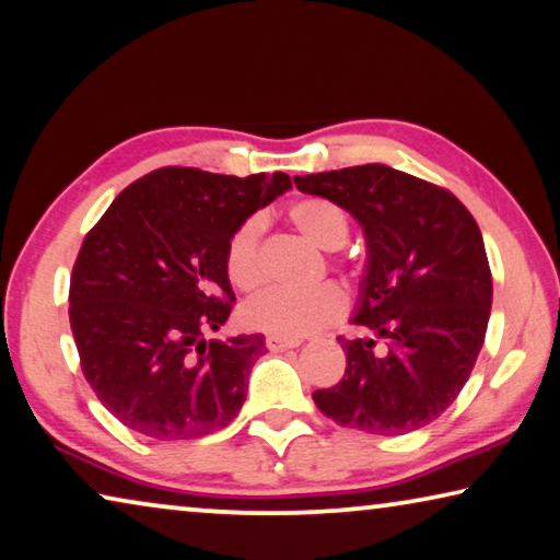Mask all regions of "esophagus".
I'll return each mask as SVG.
<instances>
[{
    "label": "esophagus",
    "instance_id": "esophagus-1",
    "mask_svg": "<svg viewBox=\"0 0 560 560\" xmlns=\"http://www.w3.org/2000/svg\"><path fill=\"white\" fill-rule=\"evenodd\" d=\"M265 346H268L270 352H282L288 348H298L300 340H288V338H280V335H268V338H265Z\"/></svg>",
    "mask_w": 560,
    "mask_h": 560
}]
</instances>
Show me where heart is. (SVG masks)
<instances>
[{
  "label": "heart",
  "instance_id": "1",
  "mask_svg": "<svg viewBox=\"0 0 560 560\" xmlns=\"http://www.w3.org/2000/svg\"><path fill=\"white\" fill-rule=\"evenodd\" d=\"M290 220L310 243L323 247V250H338L350 235L348 214L323 197H307V200L292 205ZM260 235V218L245 220L232 232L225 253V270L237 290H255L265 278ZM346 292L335 282H323V285L310 290H265L245 305L243 315L245 323L255 330L298 340L338 320L346 313Z\"/></svg>",
  "mask_w": 560,
  "mask_h": 560
}]
</instances>
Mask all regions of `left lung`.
Masks as SVG:
<instances>
[{
  "instance_id": "1",
  "label": "left lung",
  "mask_w": 560,
  "mask_h": 560,
  "mask_svg": "<svg viewBox=\"0 0 560 560\" xmlns=\"http://www.w3.org/2000/svg\"><path fill=\"white\" fill-rule=\"evenodd\" d=\"M295 185L350 212L368 250L350 323L370 335L338 338L346 375L315 390V406L373 435L433 423L458 398L486 340L493 280L478 222L448 190L381 162Z\"/></svg>"
}]
</instances>
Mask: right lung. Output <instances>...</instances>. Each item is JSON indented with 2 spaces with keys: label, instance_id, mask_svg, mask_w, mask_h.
<instances>
[{
  "label": "right lung",
  "instance_id": "right-lung-1",
  "mask_svg": "<svg viewBox=\"0 0 560 560\" xmlns=\"http://www.w3.org/2000/svg\"><path fill=\"white\" fill-rule=\"evenodd\" d=\"M292 187L275 175L162 167L115 197L77 255L70 325L82 373L119 423L190 441L237 418L265 338L208 340L235 300L228 243Z\"/></svg>",
  "mask_w": 560,
  "mask_h": 560
}]
</instances>
